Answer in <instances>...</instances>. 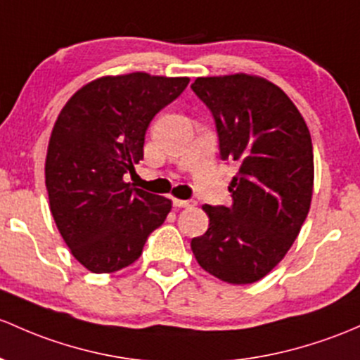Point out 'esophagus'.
Instances as JSON below:
<instances>
[{"label":"esophagus","mask_w":360,"mask_h":360,"mask_svg":"<svg viewBox=\"0 0 360 360\" xmlns=\"http://www.w3.org/2000/svg\"><path fill=\"white\" fill-rule=\"evenodd\" d=\"M172 205L176 207V209H186V207H193V205H195V203L190 202V200H177V198H174L172 200Z\"/></svg>","instance_id":"1"}]
</instances>
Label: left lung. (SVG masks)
<instances>
[{"mask_svg": "<svg viewBox=\"0 0 360 360\" xmlns=\"http://www.w3.org/2000/svg\"><path fill=\"white\" fill-rule=\"evenodd\" d=\"M191 89L212 112L221 158L238 164L233 203L203 205L209 229L191 250L221 281L255 283L281 262L309 214L310 132L285 91L257 75L198 77Z\"/></svg>", "mask_w": 360, "mask_h": 360, "instance_id": "8db88e82", "label": "left lung"}]
</instances>
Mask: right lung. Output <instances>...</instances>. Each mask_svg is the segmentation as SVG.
Instances as JSON below:
<instances>
[{
    "instance_id": "obj_1",
    "label": "right lung",
    "mask_w": 360,
    "mask_h": 360,
    "mask_svg": "<svg viewBox=\"0 0 360 360\" xmlns=\"http://www.w3.org/2000/svg\"><path fill=\"white\" fill-rule=\"evenodd\" d=\"M188 82L145 72L101 77L60 112L44 167L50 209L72 255L91 272L131 266L164 224L170 200L132 188L124 176L143 160L151 119Z\"/></svg>"
}]
</instances>
